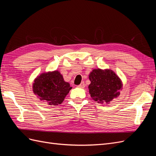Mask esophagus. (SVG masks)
Returning <instances> with one entry per match:
<instances>
[{"label": "esophagus", "instance_id": "esophagus-1", "mask_svg": "<svg viewBox=\"0 0 156 156\" xmlns=\"http://www.w3.org/2000/svg\"><path fill=\"white\" fill-rule=\"evenodd\" d=\"M84 87H85V84H84V82H82L81 84H79V85L78 86V87L79 88H84Z\"/></svg>", "mask_w": 156, "mask_h": 156}]
</instances>
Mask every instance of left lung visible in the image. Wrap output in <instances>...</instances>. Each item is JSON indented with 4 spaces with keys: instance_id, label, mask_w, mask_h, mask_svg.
<instances>
[{
    "instance_id": "left-lung-1",
    "label": "left lung",
    "mask_w": 156,
    "mask_h": 156,
    "mask_svg": "<svg viewBox=\"0 0 156 156\" xmlns=\"http://www.w3.org/2000/svg\"><path fill=\"white\" fill-rule=\"evenodd\" d=\"M89 93L98 103H109L120 95L122 89L121 79L111 69H94L89 74Z\"/></svg>"
}]
</instances>
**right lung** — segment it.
<instances>
[{"label":"right lung","instance_id":"obj_1","mask_svg":"<svg viewBox=\"0 0 156 156\" xmlns=\"http://www.w3.org/2000/svg\"><path fill=\"white\" fill-rule=\"evenodd\" d=\"M34 81L33 92L41 101L49 105L61 104L72 88L69 83L64 81L62 75L57 70L42 73Z\"/></svg>","mask_w":156,"mask_h":156}]
</instances>
